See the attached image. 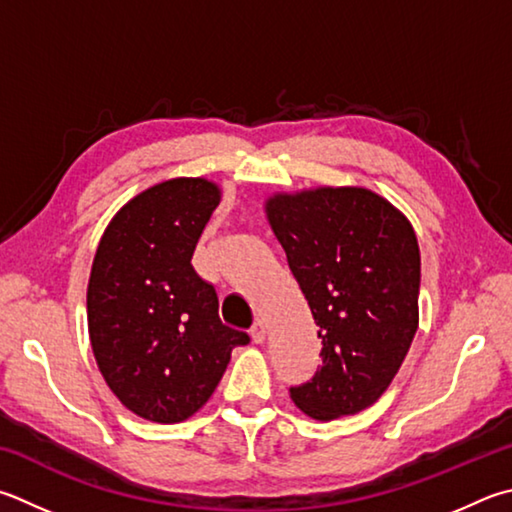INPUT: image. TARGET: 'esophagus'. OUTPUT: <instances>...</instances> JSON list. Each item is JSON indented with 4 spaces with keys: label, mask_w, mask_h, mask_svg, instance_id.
Segmentation results:
<instances>
[{
    "label": "esophagus",
    "mask_w": 512,
    "mask_h": 512,
    "mask_svg": "<svg viewBox=\"0 0 512 512\" xmlns=\"http://www.w3.org/2000/svg\"><path fill=\"white\" fill-rule=\"evenodd\" d=\"M250 336H253V342H257V345H262V342L266 340V322L264 320H257L253 324V329H250Z\"/></svg>",
    "instance_id": "34e87169"
}]
</instances>
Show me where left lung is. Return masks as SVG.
I'll return each instance as SVG.
<instances>
[{
	"label": "left lung",
	"mask_w": 512,
	"mask_h": 512,
	"mask_svg": "<svg viewBox=\"0 0 512 512\" xmlns=\"http://www.w3.org/2000/svg\"><path fill=\"white\" fill-rule=\"evenodd\" d=\"M266 217L322 338V365L288 389L293 403L318 421L358 414L383 396L418 329L414 228L365 188L275 194Z\"/></svg>",
	"instance_id": "left-lung-1"
}]
</instances>
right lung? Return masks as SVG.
I'll use <instances>...</instances> for the list:
<instances>
[{
	"mask_svg": "<svg viewBox=\"0 0 512 512\" xmlns=\"http://www.w3.org/2000/svg\"><path fill=\"white\" fill-rule=\"evenodd\" d=\"M219 199L206 179L152 185L120 208L96 250L91 349L111 392L147 421L179 423L201 410L232 349L250 342L221 322L215 286L192 266Z\"/></svg>",
	"mask_w": 512,
	"mask_h": 512,
	"instance_id": "obj_1",
	"label": "right lung"
}]
</instances>
